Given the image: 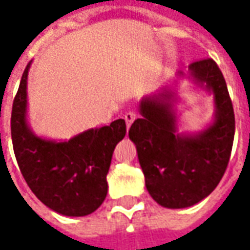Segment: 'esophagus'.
<instances>
[{"instance_id": "1", "label": "esophagus", "mask_w": 250, "mask_h": 250, "mask_svg": "<svg viewBox=\"0 0 250 250\" xmlns=\"http://www.w3.org/2000/svg\"><path fill=\"white\" fill-rule=\"evenodd\" d=\"M124 120L126 122V128H129L130 125H132V122L136 120V112H133V111H128L125 115H124Z\"/></svg>"}]
</instances>
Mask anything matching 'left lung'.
<instances>
[{
    "mask_svg": "<svg viewBox=\"0 0 250 250\" xmlns=\"http://www.w3.org/2000/svg\"><path fill=\"white\" fill-rule=\"evenodd\" d=\"M177 78H187L213 94V121L195 133L179 130L175 81L139 101L142 118L129 129L146 189L160 206L167 208L193 206L216 189L228 166L235 133L226 79L213 60L190 63L188 73L178 72Z\"/></svg>",
    "mask_w": 250,
    "mask_h": 250,
    "instance_id": "8db88e82",
    "label": "left lung"
}]
</instances>
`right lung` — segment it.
<instances>
[{
  "label": "right lung",
  "mask_w": 250,
  "mask_h": 250,
  "mask_svg": "<svg viewBox=\"0 0 250 250\" xmlns=\"http://www.w3.org/2000/svg\"><path fill=\"white\" fill-rule=\"evenodd\" d=\"M27 63L12 105L11 135L18 166L39 200L68 217L96 211L107 196L112 151L124 139V120L91 128L69 140L37 136L27 122Z\"/></svg>",
  "instance_id": "add662e5"
}]
</instances>
